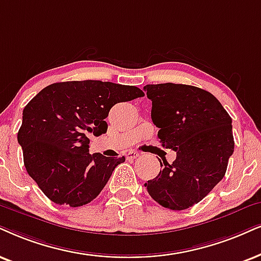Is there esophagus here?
Wrapping results in <instances>:
<instances>
[{"label":"esophagus","instance_id":"1","mask_svg":"<svg viewBox=\"0 0 261 261\" xmlns=\"http://www.w3.org/2000/svg\"><path fill=\"white\" fill-rule=\"evenodd\" d=\"M138 156H140V153H137V151H135V150H130L126 153L127 159H136V158H138Z\"/></svg>","mask_w":261,"mask_h":261}]
</instances>
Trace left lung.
<instances>
[{
    "instance_id": "left-lung-1",
    "label": "left lung",
    "mask_w": 261,
    "mask_h": 261,
    "mask_svg": "<svg viewBox=\"0 0 261 261\" xmlns=\"http://www.w3.org/2000/svg\"><path fill=\"white\" fill-rule=\"evenodd\" d=\"M151 120L163 147L177 153L144 184L163 207L182 211L200 202L223 179L233 153L231 118L208 91L186 84H148ZM160 165L163 166V164Z\"/></svg>"
}]
</instances>
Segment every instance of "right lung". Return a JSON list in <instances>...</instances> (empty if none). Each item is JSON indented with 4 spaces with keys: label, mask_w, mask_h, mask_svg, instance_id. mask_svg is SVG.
Returning <instances> with one entry per match:
<instances>
[{
    "label": "right lung",
    "mask_w": 261,
    "mask_h": 261,
    "mask_svg": "<svg viewBox=\"0 0 261 261\" xmlns=\"http://www.w3.org/2000/svg\"><path fill=\"white\" fill-rule=\"evenodd\" d=\"M142 96L133 85L73 81L48 85L26 105L18 142L26 171L49 200L79 207L101 193L125 158L90 154L89 138L107 133L115 103Z\"/></svg>",
    "instance_id": "1"
}]
</instances>
